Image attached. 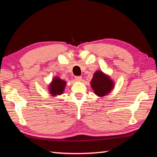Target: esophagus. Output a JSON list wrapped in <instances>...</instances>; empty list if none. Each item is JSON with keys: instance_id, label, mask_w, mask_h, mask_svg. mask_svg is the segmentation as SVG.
<instances>
[{"instance_id": "34e87169", "label": "esophagus", "mask_w": 157, "mask_h": 157, "mask_svg": "<svg viewBox=\"0 0 157 157\" xmlns=\"http://www.w3.org/2000/svg\"><path fill=\"white\" fill-rule=\"evenodd\" d=\"M75 79L76 81H80L82 79V77L81 76H75Z\"/></svg>"}]
</instances>
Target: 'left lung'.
Instances as JSON below:
<instances>
[{"label":"left lung","mask_w":157,"mask_h":157,"mask_svg":"<svg viewBox=\"0 0 157 157\" xmlns=\"http://www.w3.org/2000/svg\"><path fill=\"white\" fill-rule=\"evenodd\" d=\"M91 84L95 94L100 97L109 93L113 86V83L110 78L101 71H96L94 73Z\"/></svg>","instance_id":"1"}]
</instances>
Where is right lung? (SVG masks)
I'll return each instance as SVG.
<instances>
[{
	"label": "right lung",
	"instance_id": "right-lung-1",
	"mask_svg": "<svg viewBox=\"0 0 157 157\" xmlns=\"http://www.w3.org/2000/svg\"><path fill=\"white\" fill-rule=\"evenodd\" d=\"M66 82L58 78H55L50 84V91L52 95L62 94L64 90Z\"/></svg>",
	"mask_w": 157,
	"mask_h": 157
}]
</instances>
